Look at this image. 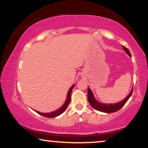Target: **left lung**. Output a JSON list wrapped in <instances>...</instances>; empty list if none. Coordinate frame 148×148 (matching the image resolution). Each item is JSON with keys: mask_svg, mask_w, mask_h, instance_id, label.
<instances>
[{"mask_svg": "<svg viewBox=\"0 0 148 148\" xmlns=\"http://www.w3.org/2000/svg\"><path fill=\"white\" fill-rule=\"evenodd\" d=\"M123 49L126 53L128 54V55L131 57V54L129 52V50L127 49L126 47H125L124 46H123ZM133 93V89L131 90V92L129 93L128 96H127L126 98H125L124 100L121 101V102L115 103V104H103V103H100L97 101L96 99H95L94 94H93V92L92 90H90V88L88 87V102L90 103L91 106H92L93 108L96 110L100 111V112H106V113H112L116 112L120 110V109L122 108V107L125 104V103L127 102V100H129V98H130L131 94Z\"/></svg>", "mask_w": 148, "mask_h": 148, "instance_id": "left-lung-1", "label": "left lung"}]
</instances>
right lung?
<instances>
[{"mask_svg": "<svg viewBox=\"0 0 148 148\" xmlns=\"http://www.w3.org/2000/svg\"><path fill=\"white\" fill-rule=\"evenodd\" d=\"M74 86H75V84L73 85V86H71V88L69 89V90L68 91L67 96H66V100L65 101V102L64 103V104L62 105V106L60 107L59 109L54 111V112H48V113H42V112H38V111H36V110L35 111L37 113H38L39 114L42 115V116H43L47 117V118H54V117L59 116L60 114H61L62 112H64V110H66V108H67L68 105L69 104V103L71 102V94L72 90H73V88Z\"/></svg>", "mask_w": 148, "mask_h": 148, "instance_id": "1", "label": "right lung"}]
</instances>
